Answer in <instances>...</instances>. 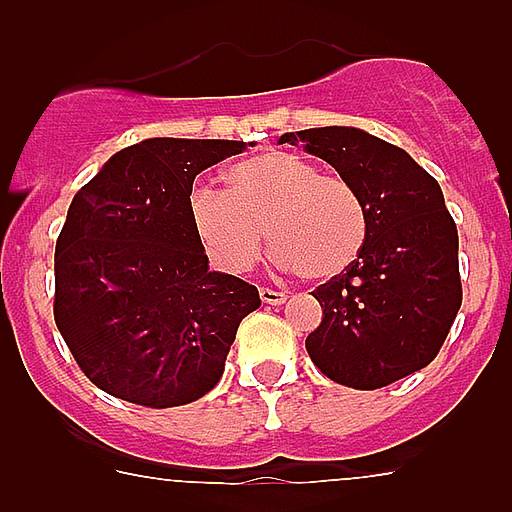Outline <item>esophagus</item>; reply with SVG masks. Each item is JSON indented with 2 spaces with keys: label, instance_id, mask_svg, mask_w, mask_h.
<instances>
[{
  "label": "esophagus",
  "instance_id": "esophagus-1",
  "mask_svg": "<svg viewBox=\"0 0 512 512\" xmlns=\"http://www.w3.org/2000/svg\"><path fill=\"white\" fill-rule=\"evenodd\" d=\"M259 295L261 302H266V305H284V302H287V295H284V292H277V289L271 287H261Z\"/></svg>",
  "mask_w": 512,
  "mask_h": 512
}]
</instances>
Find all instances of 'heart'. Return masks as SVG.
Instances as JSON below:
<instances>
[{
  "label": "heart",
  "instance_id": "1",
  "mask_svg": "<svg viewBox=\"0 0 512 512\" xmlns=\"http://www.w3.org/2000/svg\"><path fill=\"white\" fill-rule=\"evenodd\" d=\"M189 220L217 266L246 271L264 248L305 282H328L359 261L369 238V210L354 184L323 174L289 151L243 158L225 171V192L194 187Z\"/></svg>",
  "mask_w": 512,
  "mask_h": 512
}]
</instances>
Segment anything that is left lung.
Returning <instances> with one entry per match:
<instances>
[{"label":"left lung","instance_id":"left-lung-1","mask_svg":"<svg viewBox=\"0 0 512 512\" xmlns=\"http://www.w3.org/2000/svg\"><path fill=\"white\" fill-rule=\"evenodd\" d=\"M361 192L369 238L359 261L312 297L323 320L305 348L328 379L379 390L431 364L461 307L459 233L443 192L402 148L359 128L284 133Z\"/></svg>","mask_w":512,"mask_h":512}]
</instances>
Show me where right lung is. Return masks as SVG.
Segmentation results:
<instances>
[{"label":"right lung","mask_w":512,"mask_h":512,"mask_svg":"<svg viewBox=\"0 0 512 512\" xmlns=\"http://www.w3.org/2000/svg\"><path fill=\"white\" fill-rule=\"evenodd\" d=\"M241 151L243 140L148 138L76 192L56 241L53 318L107 395L176 408L223 377L259 289L207 269L189 194L194 176Z\"/></svg>","instance_id":"right-lung-1"}]
</instances>
